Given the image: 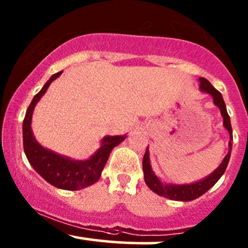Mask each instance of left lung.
Instances as JSON below:
<instances>
[{
	"instance_id": "8db88e82",
	"label": "left lung",
	"mask_w": 248,
	"mask_h": 248,
	"mask_svg": "<svg viewBox=\"0 0 248 248\" xmlns=\"http://www.w3.org/2000/svg\"><path fill=\"white\" fill-rule=\"evenodd\" d=\"M199 90L202 92L209 93L213 98V104L216 105L220 110V114L223 116V126L225 129L229 132L230 135V142H229V153L224 157L223 162L220 163L215 171L206 176L205 178L201 179L198 182H193V183L189 184H170V183H163L160 178L156 176V173L153 171L152 166H150L149 160V149L147 148L146 154L143 156V162H142V167H143V173H144V182L152 191L157 193L158 196H162L164 198L172 199V201H181V202H190L193 199L201 197L204 195L207 190H210L219 181V178L224 175L225 170H226L227 164H229L230 156H231L232 150V127H231V120L230 116L227 114L226 105H225L223 95L220 92H218L215 87L212 86L211 82L206 80L205 78H199Z\"/></svg>"
}]
</instances>
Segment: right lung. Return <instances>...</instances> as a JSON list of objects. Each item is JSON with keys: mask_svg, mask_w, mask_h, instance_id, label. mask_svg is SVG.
<instances>
[{"mask_svg": "<svg viewBox=\"0 0 248 248\" xmlns=\"http://www.w3.org/2000/svg\"><path fill=\"white\" fill-rule=\"evenodd\" d=\"M62 71L51 76L45 85L28 107L23 121V147L31 167L38 172L47 183L62 190H80L96 183L100 178L105 164L109 157L113 148L120 144L127 135L105 136L100 148L87 160H73L67 156L57 154L39 144L31 129L33 109L37 102L45 94L50 84L58 78Z\"/></svg>", "mask_w": 248, "mask_h": 248, "instance_id": "obj_1", "label": "right lung"}]
</instances>
